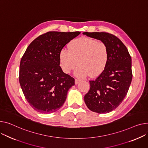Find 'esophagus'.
Here are the masks:
<instances>
[{
    "label": "esophagus",
    "instance_id": "1",
    "mask_svg": "<svg viewBox=\"0 0 148 148\" xmlns=\"http://www.w3.org/2000/svg\"><path fill=\"white\" fill-rule=\"evenodd\" d=\"M80 82V80H78V79H75V84H77L78 83Z\"/></svg>",
    "mask_w": 148,
    "mask_h": 148
}]
</instances>
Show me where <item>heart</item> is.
Segmentation results:
<instances>
[{
    "instance_id": "b5f03b06",
    "label": "heart",
    "mask_w": 148,
    "mask_h": 148,
    "mask_svg": "<svg viewBox=\"0 0 148 148\" xmlns=\"http://www.w3.org/2000/svg\"><path fill=\"white\" fill-rule=\"evenodd\" d=\"M68 50L62 49L59 54L60 66L64 73L68 74L77 64L78 66L74 72L77 77L99 76L109 61V49L106 45L92 38L74 39L68 44Z\"/></svg>"
}]
</instances>
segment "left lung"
<instances>
[{"instance_id":"8db88e82","label":"left lung","mask_w":148,"mask_h":148,"mask_svg":"<svg viewBox=\"0 0 148 148\" xmlns=\"http://www.w3.org/2000/svg\"><path fill=\"white\" fill-rule=\"evenodd\" d=\"M106 45L109 61L103 72L90 81V90L84 102L90 111L99 114L110 112L120 105L127 95L132 80V58L125 46L115 36L105 32L83 33Z\"/></svg>"}]
</instances>
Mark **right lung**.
<instances>
[{"label": "right lung", "mask_w": 148, "mask_h": 148, "mask_svg": "<svg viewBox=\"0 0 148 148\" xmlns=\"http://www.w3.org/2000/svg\"><path fill=\"white\" fill-rule=\"evenodd\" d=\"M81 33L49 32L29 44L21 58L19 81L27 102L37 112L49 114L62 106L74 79L59 61L62 48Z\"/></svg>", "instance_id": "1"}]
</instances>
